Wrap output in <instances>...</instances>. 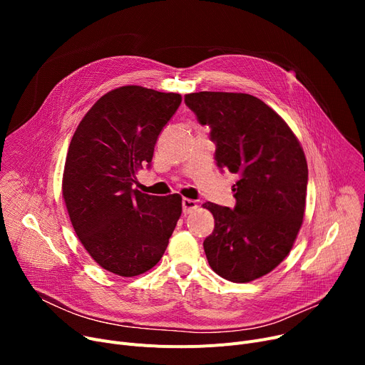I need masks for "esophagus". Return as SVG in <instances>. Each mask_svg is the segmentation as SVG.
Instances as JSON below:
<instances>
[{
	"label": "esophagus",
	"mask_w": 365,
	"mask_h": 365,
	"mask_svg": "<svg viewBox=\"0 0 365 365\" xmlns=\"http://www.w3.org/2000/svg\"><path fill=\"white\" fill-rule=\"evenodd\" d=\"M198 207V204H197V201H194V200H190V198H183L182 200V208H183V213L185 215H187V213H190V212H194V210Z\"/></svg>",
	"instance_id": "obj_1"
}]
</instances>
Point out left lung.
Wrapping results in <instances>:
<instances>
[{"instance_id": "8db88e82", "label": "left lung", "mask_w": 365, "mask_h": 365, "mask_svg": "<svg viewBox=\"0 0 365 365\" xmlns=\"http://www.w3.org/2000/svg\"><path fill=\"white\" fill-rule=\"evenodd\" d=\"M201 125L210 127L220 170L240 176L235 207L205 202L215 229L204 240L212 269L232 282L269 274L290 253L304 215L308 164L294 133L260 99L245 93L185 96Z\"/></svg>"}]
</instances>
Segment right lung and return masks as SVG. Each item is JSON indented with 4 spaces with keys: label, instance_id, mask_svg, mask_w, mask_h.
I'll use <instances>...</instances> for the list:
<instances>
[{
    "label": "right lung",
    "instance_id": "add662e5",
    "mask_svg": "<svg viewBox=\"0 0 365 365\" xmlns=\"http://www.w3.org/2000/svg\"><path fill=\"white\" fill-rule=\"evenodd\" d=\"M180 102L178 93L124 86L102 96L73 133L65 204L88 255L112 274L136 277L155 266L182 215L180 195L153 197L133 187Z\"/></svg>",
    "mask_w": 365,
    "mask_h": 365
}]
</instances>
